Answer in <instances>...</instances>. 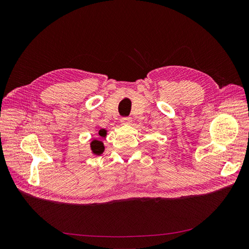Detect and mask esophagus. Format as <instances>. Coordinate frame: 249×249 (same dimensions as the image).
I'll use <instances>...</instances> for the list:
<instances>
[{
	"instance_id": "34e87169",
	"label": "esophagus",
	"mask_w": 249,
	"mask_h": 249,
	"mask_svg": "<svg viewBox=\"0 0 249 249\" xmlns=\"http://www.w3.org/2000/svg\"><path fill=\"white\" fill-rule=\"evenodd\" d=\"M120 123L124 125H127V124H132V118L131 117H123L120 119Z\"/></svg>"
}]
</instances>
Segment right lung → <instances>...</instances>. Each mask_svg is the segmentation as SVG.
<instances>
[{
    "label": "right lung",
    "mask_w": 249,
    "mask_h": 249,
    "mask_svg": "<svg viewBox=\"0 0 249 249\" xmlns=\"http://www.w3.org/2000/svg\"><path fill=\"white\" fill-rule=\"evenodd\" d=\"M99 135L101 137H105L106 136V130H100L99 132ZM104 144L102 143V141L97 140V139H94L92 142H91V149H92V153L95 154V155H101L103 154L104 152Z\"/></svg>",
    "instance_id": "obj_1"
}]
</instances>
